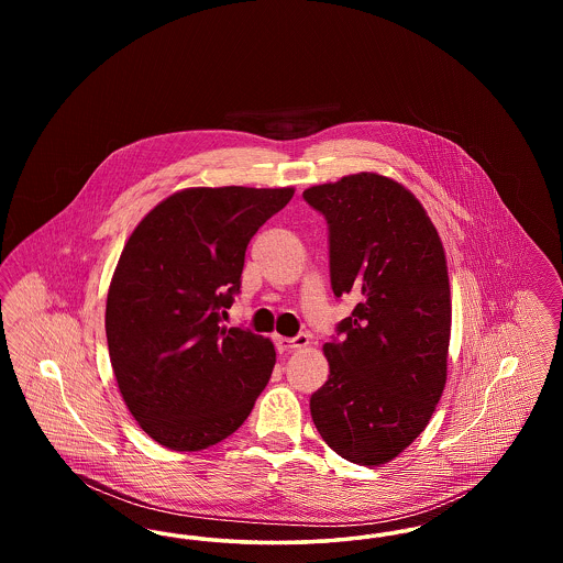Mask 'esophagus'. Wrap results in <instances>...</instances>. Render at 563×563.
Returning <instances> with one entry per match:
<instances>
[{
	"label": "esophagus",
	"instance_id": "esophagus-1",
	"mask_svg": "<svg viewBox=\"0 0 563 563\" xmlns=\"http://www.w3.org/2000/svg\"><path fill=\"white\" fill-rule=\"evenodd\" d=\"M274 342H276V349L280 350V352H289V350L308 346L310 338L306 333H297L295 338H280V335H276Z\"/></svg>",
	"mask_w": 563,
	"mask_h": 563
}]
</instances>
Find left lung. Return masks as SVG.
<instances>
[{"label": "left lung", "mask_w": 563, "mask_h": 563, "mask_svg": "<svg viewBox=\"0 0 563 563\" xmlns=\"http://www.w3.org/2000/svg\"><path fill=\"white\" fill-rule=\"evenodd\" d=\"M327 221L335 297L356 306L324 344L329 379L310 399L322 441L379 466L427 429L443 395L452 327L443 244L401 184L358 173L303 191Z\"/></svg>", "instance_id": "1"}]
</instances>
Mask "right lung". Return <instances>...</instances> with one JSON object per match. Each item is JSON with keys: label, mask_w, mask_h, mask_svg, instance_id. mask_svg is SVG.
<instances>
[{"label": "right lung", "mask_w": 563, "mask_h": 563, "mask_svg": "<svg viewBox=\"0 0 563 563\" xmlns=\"http://www.w3.org/2000/svg\"><path fill=\"white\" fill-rule=\"evenodd\" d=\"M291 198V188L184 189L126 242L109 285V358L129 411L164 448L223 441L266 388L272 342L221 319L241 294L249 241Z\"/></svg>", "instance_id": "1"}]
</instances>
